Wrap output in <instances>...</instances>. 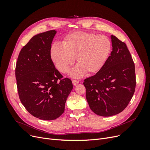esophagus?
<instances>
[{"label":"esophagus","instance_id":"1","mask_svg":"<svg viewBox=\"0 0 150 150\" xmlns=\"http://www.w3.org/2000/svg\"><path fill=\"white\" fill-rule=\"evenodd\" d=\"M79 81L78 80H75V79H73L72 80V84H73L74 85H76L78 84L79 83Z\"/></svg>","mask_w":150,"mask_h":150}]
</instances>
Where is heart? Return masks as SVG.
<instances>
[{"mask_svg": "<svg viewBox=\"0 0 150 150\" xmlns=\"http://www.w3.org/2000/svg\"><path fill=\"white\" fill-rule=\"evenodd\" d=\"M111 42L105 35H98L83 31L67 34L62 46L54 44L51 56L57 69L67 73L76 59L77 66L72 76L79 78L84 72L91 75L97 73L105 65L111 51Z\"/></svg>", "mask_w": 150, "mask_h": 150, "instance_id": "obj_1", "label": "heart"}]
</instances>
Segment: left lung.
I'll list each match as a JSON object with an SVG mask.
<instances>
[{"label":"left lung","instance_id":"obj_1","mask_svg":"<svg viewBox=\"0 0 150 150\" xmlns=\"http://www.w3.org/2000/svg\"><path fill=\"white\" fill-rule=\"evenodd\" d=\"M112 51L105 65L84 79L86 97L95 114L111 116L128 105L136 88L135 66L125 42L111 35Z\"/></svg>","mask_w":150,"mask_h":150}]
</instances>
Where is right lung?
Masks as SVG:
<instances>
[{
	"instance_id": "1",
	"label": "right lung",
	"mask_w": 150,
	"mask_h": 150,
	"mask_svg": "<svg viewBox=\"0 0 150 150\" xmlns=\"http://www.w3.org/2000/svg\"><path fill=\"white\" fill-rule=\"evenodd\" d=\"M55 30L34 35L22 48L16 66L20 100L33 116L54 120L64 111L66 99L73 88L63 78L52 61L51 44Z\"/></svg>"
}]
</instances>
